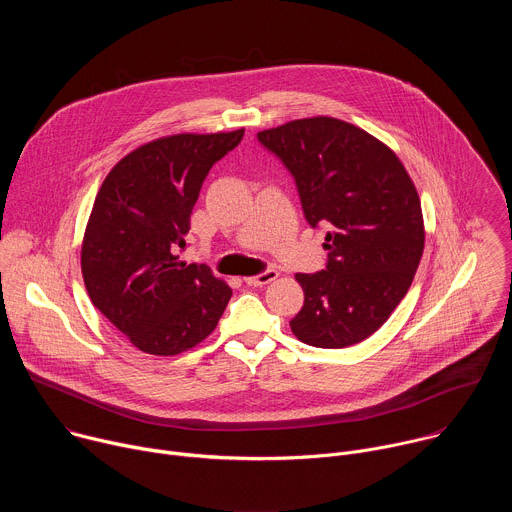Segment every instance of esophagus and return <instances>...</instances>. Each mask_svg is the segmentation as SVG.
<instances>
[{
	"label": "esophagus",
	"instance_id": "obj_1",
	"mask_svg": "<svg viewBox=\"0 0 512 512\" xmlns=\"http://www.w3.org/2000/svg\"><path fill=\"white\" fill-rule=\"evenodd\" d=\"M277 271L275 269H267V271H263V273H259V275H251V277H245V281L249 283V285H267V283H271V281H275L277 279Z\"/></svg>",
	"mask_w": 512,
	"mask_h": 512
}]
</instances>
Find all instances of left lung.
<instances>
[{"label":"left lung","instance_id":"8db88e82","mask_svg":"<svg viewBox=\"0 0 512 512\" xmlns=\"http://www.w3.org/2000/svg\"><path fill=\"white\" fill-rule=\"evenodd\" d=\"M296 178L308 223L326 225L328 265L298 273V340L346 348L375 334L405 298L423 255L421 200L387 143L336 117H306L257 133Z\"/></svg>","mask_w":512,"mask_h":512}]
</instances>
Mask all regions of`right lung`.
<instances>
[{"label":"right lung","instance_id":"1","mask_svg":"<svg viewBox=\"0 0 512 512\" xmlns=\"http://www.w3.org/2000/svg\"><path fill=\"white\" fill-rule=\"evenodd\" d=\"M245 129L176 133L121 158L103 180L83 237L81 269L95 308L141 352L174 356L200 344L233 289L206 265L178 261L190 214L214 162Z\"/></svg>","mask_w":512,"mask_h":512}]
</instances>
